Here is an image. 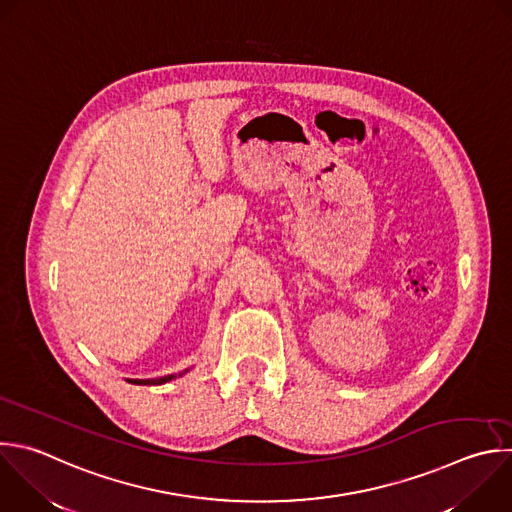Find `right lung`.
Returning <instances> with one entry per match:
<instances>
[{
	"label": "right lung",
	"mask_w": 512,
	"mask_h": 512,
	"mask_svg": "<svg viewBox=\"0 0 512 512\" xmlns=\"http://www.w3.org/2000/svg\"><path fill=\"white\" fill-rule=\"evenodd\" d=\"M185 372H189V370H185ZM179 376H183V374H179ZM173 378H177V376H164V378H154V380H128V382L136 384V386H158V384L170 382Z\"/></svg>",
	"instance_id": "add662e5"
}]
</instances>
